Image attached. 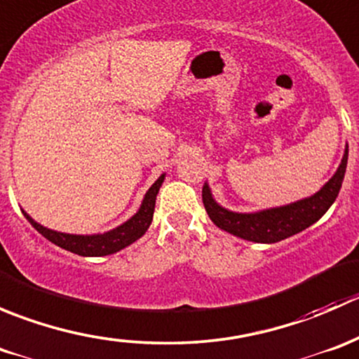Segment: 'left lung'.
I'll return each mask as SVG.
<instances>
[{
	"instance_id": "8db88e82",
	"label": "left lung",
	"mask_w": 359,
	"mask_h": 359,
	"mask_svg": "<svg viewBox=\"0 0 359 359\" xmlns=\"http://www.w3.org/2000/svg\"><path fill=\"white\" fill-rule=\"evenodd\" d=\"M347 153L349 149L346 146L342 161H340L334 177L318 193L309 198H304V200L293 201L290 205L274 206V208L259 210V212L252 213L233 212L213 200L212 191L206 182L203 186V205H205L212 222L226 233L234 234L241 240L253 241V243H278V241L287 240L293 234L313 226L334 205L340 187H342L347 166Z\"/></svg>"
}]
</instances>
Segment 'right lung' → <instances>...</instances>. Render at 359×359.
<instances>
[{"instance_id": "right-lung-1", "label": "right lung", "mask_w": 359, "mask_h": 359, "mask_svg": "<svg viewBox=\"0 0 359 359\" xmlns=\"http://www.w3.org/2000/svg\"><path fill=\"white\" fill-rule=\"evenodd\" d=\"M163 180H165V173L159 175L156 182L149 187V191H147L146 196H144L142 205H140V208L137 210L135 215H132L126 222H123L121 226L114 227V229L107 231V233H100V234L59 233V231L48 229V227L38 224L32 217H29L24 210L22 213L25 219L31 222V226L34 227L41 236H45L46 240L52 241V243L57 245V247L81 257L111 255V253L119 252V250L126 248L128 245H132L133 241L139 240V238H142L144 234H146V231L149 229L151 222H153V213H154V205H156L158 191L159 187H161Z\"/></svg>"}]
</instances>
